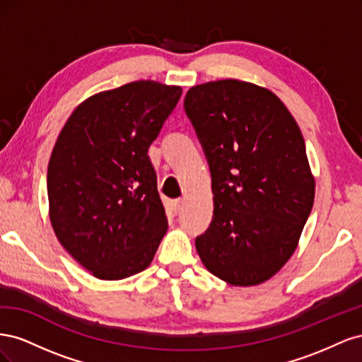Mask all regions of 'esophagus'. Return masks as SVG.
<instances>
[{
    "instance_id": "34e87169",
    "label": "esophagus",
    "mask_w": 362,
    "mask_h": 362,
    "mask_svg": "<svg viewBox=\"0 0 362 362\" xmlns=\"http://www.w3.org/2000/svg\"><path fill=\"white\" fill-rule=\"evenodd\" d=\"M182 205H184V201H182V199L173 201V211H175V213H180V211L182 210Z\"/></svg>"
}]
</instances>
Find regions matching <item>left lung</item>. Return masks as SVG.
I'll use <instances>...</instances> for the list:
<instances>
[{"label":"left lung","instance_id":"1","mask_svg":"<svg viewBox=\"0 0 362 362\" xmlns=\"http://www.w3.org/2000/svg\"><path fill=\"white\" fill-rule=\"evenodd\" d=\"M184 107L210 164L214 202L196 250L229 286H258L287 264L314 204L302 131L275 93L243 80L193 86Z\"/></svg>","mask_w":362,"mask_h":362}]
</instances>
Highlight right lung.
Masks as SVG:
<instances>
[{
  "label": "right lung",
  "instance_id": "right-lung-1",
  "mask_svg": "<svg viewBox=\"0 0 362 362\" xmlns=\"http://www.w3.org/2000/svg\"><path fill=\"white\" fill-rule=\"evenodd\" d=\"M182 89L140 80L76 105L48 163V214L60 245L98 279L145 270L168 231L148 148Z\"/></svg>",
  "mask_w": 362,
  "mask_h": 362
}]
</instances>
